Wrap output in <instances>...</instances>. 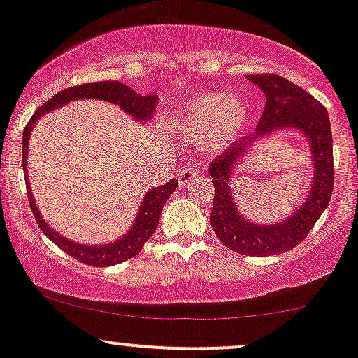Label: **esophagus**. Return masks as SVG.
<instances>
[{"label": "esophagus", "instance_id": "34e87169", "mask_svg": "<svg viewBox=\"0 0 358 358\" xmlns=\"http://www.w3.org/2000/svg\"><path fill=\"white\" fill-rule=\"evenodd\" d=\"M198 169L194 167V165H189V167H186V169H182V171L179 172L178 174V180H179V184H187L189 182V180H193V179H196L198 178Z\"/></svg>", "mask_w": 358, "mask_h": 358}]
</instances>
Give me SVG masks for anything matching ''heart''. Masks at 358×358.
I'll return each instance as SVG.
<instances>
[{"instance_id": "obj_1", "label": "heart", "mask_w": 358, "mask_h": 358, "mask_svg": "<svg viewBox=\"0 0 358 358\" xmlns=\"http://www.w3.org/2000/svg\"><path fill=\"white\" fill-rule=\"evenodd\" d=\"M249 117V106L239 95L210 92L176 107L169 122L182 136L196 138L203 153H218L244 134Z\"/></svg>"}]
</instances>
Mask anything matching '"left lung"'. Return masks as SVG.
Segmentation results:
<instances>
[{
    "mask_svg": "<svg viewBox=\"0 0 358 358\" xmlns=\"http://www.w3.org/2000/svg\"><path fill=\"white\" fill-rule=\"evenodd\" d=\"M266 97L263 116L251 136L230 147L210 165L215 186L210 222L225 248L248 256H271L290 251L306 239L331 199L333 138L324 106L295 83L278 75H245ZM282 129H294L308 140L313 160V180L306 199L288 217L275 224H256L236 208L231 178L259 139Z\"/></svg>",
    "mask_w": 358,
    "mask_h": 358,
    "instance_id": "8db88e82",
    "label": "left lung"
}]
</instances>
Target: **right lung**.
Segmentation results:
<instances>
[{
    "mask_svg": "<svg viewBox=\"0 0 358 358\" xmlns=\"http://www.w3.org/2000/svg\"><path fill=\"white\" fill-rule=\"evenodd\" d=\"M83 99H97V101L114 103V106L121 107L126 114H129L136 122L147 124L150 119H152L153 113H155L157 97H150V95L148 97H141V95H138L136 92L131 90V88L121 82L85 83V85L61 90L59 94L55 95V97L49 99L44 106H41L39 109L34 113L29 124L25 126L24 140H22V145H24V150H22V164H24V176L30 208H32V213L34 217H36L39 229L44 232L45 237H49V239L55 242L57 248L63 249L66 255L73 256L75 259H78L80 263L90 264V266H113V264L122 263V261L136 256L138 252L141 251L145 242H147L150 237H152V234L155 232L165 201H167V199L171 198V194L176 191L178 180L172 179L169 180L167 184H164V186L148 189V193L143 196V201H141L140 208H138L134 224L129 227V230L124 236L119 237V239L114 242H107V244H80V242L66 239V237L61 236L59 232H56V230L44 220L39 208H37L36 199H34L32 187H30L29 182V172H27L29 140L30 134H32L34 126L37 124V121H39L42 116H45V114L52 113V110L59 109V107L66 106V103H70L73 101H83Z\"/></svg>",
    "mask_w": 358,
    "mask_h": 358,
    "instance_id": "1",
    "label": "right lung"
}]
</instances>
